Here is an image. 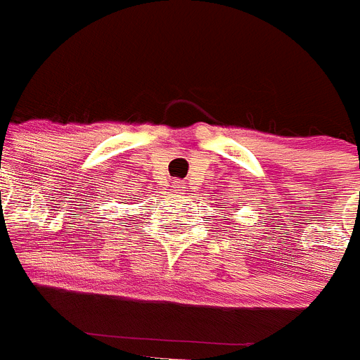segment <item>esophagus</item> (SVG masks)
Segmentation results:
<instances>
[{"instance_id":"34e87169","label":"esophagus","mask_w":360,"mask_h":360,"mask_svg":"<svg viewBox=\"0 0 360 360\" xmlns=\"http://www.w3.org/2000/svg\"><path fill=\"white\" fill-rule=\"evenodd\" d=\"M174 187H176V191H180V193H182V191H186V186H184V182H174Z\"/></svg>"}]
</instances>
